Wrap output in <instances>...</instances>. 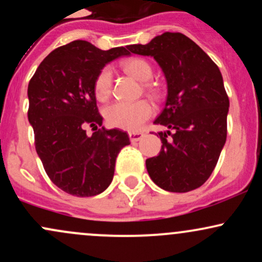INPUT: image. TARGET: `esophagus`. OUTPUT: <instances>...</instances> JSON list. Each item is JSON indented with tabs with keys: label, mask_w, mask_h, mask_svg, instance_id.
I'll return each instance as SVG.
<instances>
[{
	"label": "esophagus",
	"mask_w": 262,
	"mask_h": 262,
	"mask_svg": "<svg viewBox=\"0 0 262 262\" xmlns=\"http://www.w3.org/2000/svg\"><path fill=\"white\" fill-rule=\"evenodd\" d=\"M144 137L143 133H129V138H130V141L132 143H134V141H139L141 138Z\"/></svg>",
	"instance_id": "1"
}]
</instances>
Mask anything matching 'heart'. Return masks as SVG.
<instances>
[{"instance_id": "obj_1", "label": "heart", "mask_w": 262, "mask_h": 262, "mask_svg": "<svg viewBox=\"0 0 262 262\" xmlns=\"http://www.w3.org/2000/svg\"><path fill=\"white\" fill-rule=\"evenodd\" d=\"M122 69L140 82H146L152 77V66L148 60L143 58H130L122 62ZM145 91L150 95H156V89L150 83H145ZM112 91V71L110 68H103L96 76L93 83V92L98 101H106ZM154 113V108L148 101L116 102L104 108L103 116L111 127L137 132L143 127Z\"/></svg>"}]
</instances>
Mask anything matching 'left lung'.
Masks as SVG:
<instances>
[{
	"label": "left lung",
	"instance_id": "8db88e82",
	"mask_svg": "<svg viewBox=\"0 0 262 262\" xmlns=\"http://www.w3.org/2000/svg\"><path fill=\"white\" fill-rule=\"evenodd\" d=\"M127 48L152 56L167 83L166 103L154 123L173 132L159 133L160 152L145 161L149 176L169 192L201 187L212 175L227 140L229 98L219 68L182 33L166 32L148 44Z\"/></svg>",
	"mask_w": 262,
	"mask_h": 262
}]
</instances>
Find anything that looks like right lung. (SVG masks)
Instances as JSON below:
<instances>
[{
    "label": "right lung",
    "instance_id": "right-lung-1",
    "mask_svg": "<svg viewBox=\"0 0 262 262\" xmlns=\"http://www.w3.org/2000/svg\"><path fill=\"white\" fill-rule=\"evenodd\" d=\"M129 55L125 48L101 50L86 40H74L53 50L28 85V121L35 150L55 186L76 197L100 194L111 185L116 159L129 137L119 129H97L93 83L110 61ZM87 125L96 129L91 137Z\"/></svg>",
    "mask_w": 262,
    "mask_h": 262
}]
</instances>
